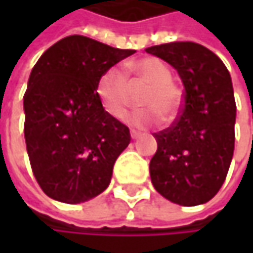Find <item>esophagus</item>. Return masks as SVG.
I'll list each match as a JSON object with an SVG mask.
<instances>
[{
    "instance_id": "esophagus-1",
    "label": "esophagus",
    "mask_w": 253,
    "mask_h": 253,
    "mask_svg": "<svg viewBox=\"0 0 253 253\" xmlns=\"http://www.w3.org/2000/svg\"><path fill=\"white\" fill-rule=\"evenodd\" d=\"M130 136H131V139H137L139 137V133L136 130H130Z\"/></svg>"
}]
</instances>
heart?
I'll return each instance as SVG.
<instances>
[{
	"instance_id": "b5f03b06",
	"label": "heart",
	"mask_w": 253,
	"mask_h": 253,
	"mask_svg": "<svg viewBox=\"0 0 253 253\" xmlns=\"http://www.w3.org/2000/svg\"><path fill=\"white\" fill-rule=\"evenodd\" d=\"M128 73H133L148 89L140 95L139 104L146 107L131 113L127 122L137 127L154 126L161 116H174L180 107V92L171 83L170 69L157 57H143L127 64ZM96 96L104 110L114 119H122L128 105V83L126 75L117 69H108L96 83Z\"/></svg>"
}]
</instances>
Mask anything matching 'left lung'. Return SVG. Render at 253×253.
<instances>
[{"label": "left lung", "mask_w": 253, "mask_h": 253, "mask_svg": "<svg viewBox=\"0 0 253 253\" xmlns=\"http://www.w3.org/2000/svg\"><path fill=\"white\" fill-rule=\"evenodd\" d=\"M177 70L183 107L170 127L154 133L158 149L149 163L155 190L166 199L195 207L221 189L234 151L236 102L224 63L195 42L146 48Z\"/></svg>", "instance_id": "obj_1"}]
</instances>
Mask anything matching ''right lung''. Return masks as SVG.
<instances>
[{"label":"right lung","instance_id":"obj_1","mask_svg":"<svg viewBox=\"0 0 253 253\" xmlns=\"http://www.w3.org/2000/svg\"><path fill=\"white\" fill-rule=\"evenodd\" d=\"M134 52L72 35L32 69L23 96L26 148L33 176L49 198L80 204L108 187L130 131L104 110L96 83Z\"/></svg>","mask_w":253,"mask_h":253}]
</instances>
